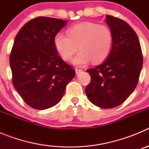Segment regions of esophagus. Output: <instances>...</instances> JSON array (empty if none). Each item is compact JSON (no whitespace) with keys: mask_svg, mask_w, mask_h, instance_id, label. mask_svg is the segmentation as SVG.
I'll return each instance as SVG.
<instances>
[{"mask_svg":"<svg viewBox=\"0 0 149 149\" xmlns=\"http://www.w3.org/2000/svg\"><path fill=\"white\" fill-rule=\"evenodd\" d=\"M81 72H82V70H81V69H80V68H75V73H76V74H78L81 73Z\"/></svg>","mask_w":149,"mask_h":149,"instance_id":"esophagus-1","label":"esophagus"}]
</instances>
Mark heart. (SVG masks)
Wrapping results in <instances>:
<instances>
[{
  "mask_svg": "<svg viewBox=\"0 0 149 149\" xmlns=\"http://www.w3.org/2000/svg\"><path fill=\"white\" fill-rule=\"evenodd\" d=\"M113 35L107 26L94 22H81L68 29V35L57 33L54 39L55 48L62 58L68 60L79 49L72 60L76 65H85L91 60L100 63L110 54Z\"/></svg>",
  "mask_w": 149,
  "mask_h": 149,
  "instance_id": "1",
  "label": "heart"
}]
</instances>
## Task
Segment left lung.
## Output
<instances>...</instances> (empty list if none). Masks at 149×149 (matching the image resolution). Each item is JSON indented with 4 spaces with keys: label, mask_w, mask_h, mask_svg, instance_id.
Segmentation results:
<instances>
[{
    "label": "left lung",
    "mask_w": 149,
    "mask_h": 149,
    "mask_svg": "<svg viewBox=\"0 0 149 149\" xmlns=\"http://www.w3.org/2000/svg\"><path fill=\"white\" fill-rule=\"evenodd\" d=\"M113 43L106 61L86 72L91 81L85 89L89 101L101 108L122 104L135 89L143 58L138 36L132 27L120 18L106 15Z\"/></svg>",
    "instance_id": "8db88e82"
}]
</instances>
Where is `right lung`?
Masks as SVG:
<instances>
[{
  "label": "right lung",
  "mask_w": 149,
  "mask_h": 149,
  "mask_svg": "<svg viewBox=\"0 0 149 149\" xmlns=\"http://www.w3.org/2000/svg\"><path fill=\"white\" fill-rule=\"evenodd\" d=\"M66 24L62 19L37 17L27 22L15 36L10 56L13 84L32 108L45 110L56 105L75 75L54 44L55 35Z\"/></svg>",
  "instance_id": "obj_1"
}]
</instances>
